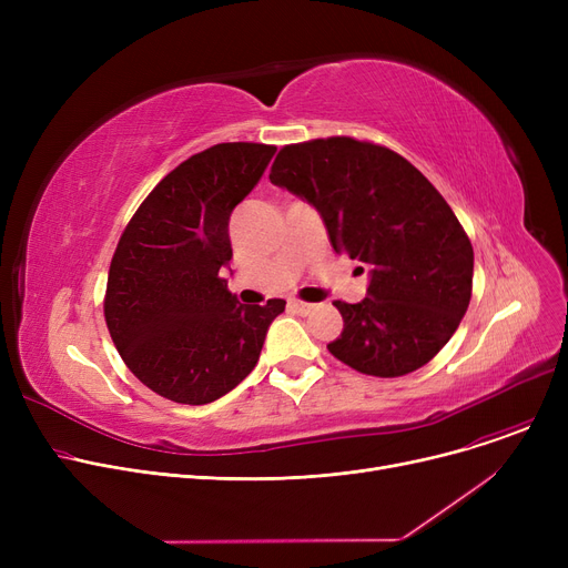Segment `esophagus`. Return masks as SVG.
<instances>
[{
    "instance_id": "esophagus-1",
    "label": "esophagus",
    "mask_w": 568,
    "mask_h": 568,
    "mask_svg": "<svg viewBox=\"0 0 568 568\" xmlns=\"http://www.w3.org/2000/svg\"><path fill=\"white\" fill-rule=\"evenodd\" d=\"M287 306H290V311L300 313V315H308V313L315 308V304H308V302L296 300V296H292V300H287Z\"/></svg>"
}]
</instances>
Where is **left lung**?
<instances>
[{"mask_svg":"<svg viewBox=\"0 0 568 568\" xmlns=\"http://www.w3.org/2000/svg\"><path fill=\"white\" fill-rule=\"evenodd\" d=\"M268 179L317 209L336 253L371 266L364 302H334L343 332L329 352L373 377L426 366L456 334L474 276L469 236L439 191L394 149L349 135L285 144Z\"/></svg>","mask_w":568,"mask_h":568,"instance_id":"1","label":"left lung"}]
</instances>
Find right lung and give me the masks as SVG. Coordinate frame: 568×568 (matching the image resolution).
<instances>
[{"instance_id":"obj_1","label":"right lung","mask_w":568,"mask_h":568,"mask_svg":"<svg viewBox=\"0 0 568 568\" xmlns=\"http://www.w3.org/2000/svg\"><path fill=\"white\" fill-rule=\"evenodd\" d=\"M276 152L262 142H221L165 174L114 248L103 313L129 371L154 394L206 405L257 364L283 300L242 306L221 278L232 257V209Z\"/></svg>"}]
</instances>
